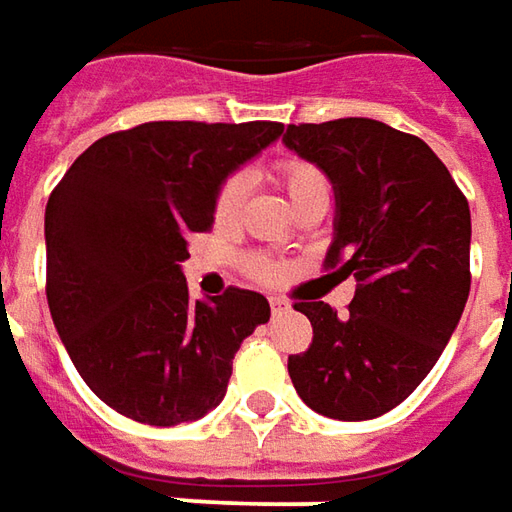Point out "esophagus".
<instances>
[{"mask_svg": "<svg viewBox=\"0 0 512 512\" xmlns=\"http://www.w3.org/2000/svg\"><path fill=\"white\" fill-rule=\"evenodd\" d=\"M271 311H274V314H288V311H291V302L285 300V297H271Z\"/></svg>", "mask_w": 512, "mask_h": 512, "instance_id": "esophagus-1", "label": "esophagus"}]
</instances>
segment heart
Returning a JSON list of instances; mask_svg holds the SVG:
<instances>
[{"label":"heart","instance_id":"b5f03b06","mask_svg":"<svg viewBox=\"0 0 512 512\" xmlns=\"http://www.w3.org/2000/svg\"><path fill=\"white\" fill-rule=\"evenodd\" d=\"M271 173H274V182L285 190V196H288L291 204L302 201L308 193H314L319 187H328L325 173L316 168V165H311V162H305V159H280V162L271 168ZM243 196H246V187H243L241 176H229V179H224L221 187H218V193H215V198H212V215H215V221H218V224H232L243 207ZM243 266H246V271H249L255 280H260V283L277 280V266L271 263L269 257H246Z\"/></svg>","mask_w":512,"mask_h":512}]
</instances>
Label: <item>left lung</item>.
Listing matches in <instances>:
<instances>
[{"label": "left lung", "instance_id": "8db88e82", "mask_svg": "<svg viewBox=\"0 0 512 512\" xmlns=\"http://www.w3.org/2000/svg\"><path fill=\"white\" fill-rule=\"evenodd\" d=\"M285 145L328 173L336 238L325 269L356 277L339 316L297 302L314 339L288 356L294 389L333 420H373L431 373L471 291V210L415 134L367 117L288 125Z\"/></svg>", "mask_w": 512, "mask_h": 512}]
</instances>
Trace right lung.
<instances>
[{
    "instance_id": "right-lung-1",
    "label": "right lung",
    "mask_w": 512,
    "mask_h": 512,
    "mask_svg": "<svg viewBox=\"0 0 512 512\" xmlns=\"http://www.w3.org/2000/svg\"><path fill=\"white\" fill-rule=\"evenodd\" d=\"M283 123H142L89 145L44 215L47 302L86 387L114 412L176 426L215 409L232 358L269 302L229 285L190 300L187 235L210 232L212 198Z\"/></svg>"
}]
</instances>
